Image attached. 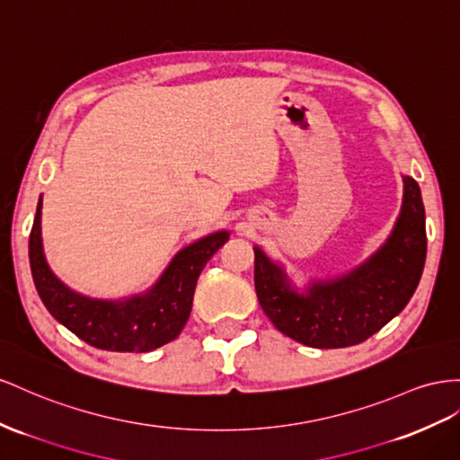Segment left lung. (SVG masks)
Returning a JSON list of instances; mask_svg holds the SVG:
<instances>
[{"label":"left lung","mask_w":460,"mask_h":460,"mask_svg":"<svg viewBox=\"0 0 460 460\" xmlns=\"http://www.w3.org/2000/svg\"><path fill=\"white\" fill-rule=\"evenodd\" d=\"M402 207L389 238L364 263L297 288L282 263L255 245V292L282 334L312 349H344L367 341L399 315L426 263V210L420 185L402 176Z\"/></svg>","instance_id":"8db88e82"}]
</instances>
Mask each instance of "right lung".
<instances>
[{"label": "right lung", "instance_id": "obj_1", "mask_svg": "<svg viewBox=\"0 0 460 460\" xmlns=\"http://www.w3.org/2000/svg\"><path fill=\"white\" fill-rule=\"evenodd\" d=\"M42 195L29 240L36 292L56 321L94 349L110 352H151L181 332L191 314L193 294L207 261L230 238L218 230L181 247L163 275L145 292L102 300L69 288L49 269L42 243Z\"/></svg>", "mask_w": 460, "mask_h": 460}]
</instances>
